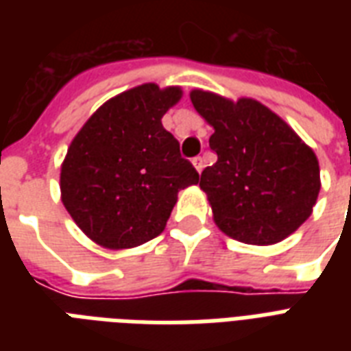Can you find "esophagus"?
Returning a JSON list of instances; mask_svg holds the SVG:
<instances>
[{
    "mask_svg": "<svg viewBox=\"0 0 351 351\" xmlns=\"http://www.w3.org/2000/svg\"><path fill=\"white\" fill-rule=\"evenodd\" d=\"M193 165H195V169H197L198 173H202V169H204L202 156H197V158H193Z\"/></svg>",
    "mask_w": 351,
    "mask_h": 351,
    "instance_id": "esophagus-1",
    "label": "esophagus"
}]
</instances>
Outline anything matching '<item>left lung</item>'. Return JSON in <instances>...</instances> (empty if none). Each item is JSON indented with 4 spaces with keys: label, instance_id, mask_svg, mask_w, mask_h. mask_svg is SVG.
<instances>
[{
    "label": "left lung",
    "instance_id": "1",
    "mask_svg": "<svg viewBox=\"0 0 351 351\" xmlns=\"http://www.w3.org/2000/svg\"><path fill=\"white\" fill-rule=\"evenodd\" d=\"M191 101L215 129L209 147L219 158L202 171L200 187L220 230L244 244L267 245L304 224L321 176L315 153L293 129L250 98L233 104L193 90Z\"/></svg>",
    "mask_w": 351,
    "mask_h": 351
}]
</instances>
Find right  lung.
Instances as JSON below:
<instances>
[{
  "mask_svg": "<svg viewBox=\"0 0 351 351\" xmlns=\"http://www.w3.org/2000/svg\"><path fill=\"white\" fill-rule=\"evenodd\" d=\"M178 87L145 84L98 109L71 143L62 165V200L100 245L134 247L164 231L176 195L197 184L180 143L162 125Z\"/></svg>",
  "mask_w": 351,
  "mask_h": 351,
  "instance_id": "add662e5",
  "label": "right lung"
}]
</instances>
